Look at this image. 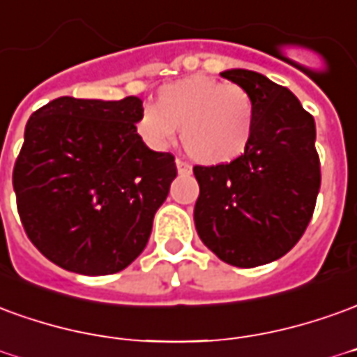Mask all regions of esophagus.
<instances>
[{
  "label": "esophagus",
  "mask_w": 357,
  "mask_h": 357,
  "mask_svg": "<svg viewBox=\"0 0 357 357\" xmlns=\"http://www.w3.org/2000/svg\"><path fill=\"white\" fill-rule=\"evenodd\" d=\"M176 166H178V172L179 174H189V172H191V166H189V164H187V162H183V160H176Z\"/></svg>",
  "instance_id": "1"
}]
</instances>
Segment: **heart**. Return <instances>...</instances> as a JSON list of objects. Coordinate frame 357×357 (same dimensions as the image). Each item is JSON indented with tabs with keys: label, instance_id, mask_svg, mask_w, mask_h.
I'll list each match as a JSON object with an SVG mask.
<instances>
[{
	"label": "heart",
	"instance_id": "b5f03b06",
	"mask_svg": "<svg viewBox=\"0 0 357 357\" xmlns=\"http://www.w3.org/2000/svg\"><path fill=\"white\" fill-rule=\"evenodd\" d=\"M178 129L187 154L216 166L248 151L255 129V100L239 84L195 75L158 91L154 108L144 109L137 133L154 151L168 149Z\"/></svg>",
	"mask_w": 357,
	"mask_h": 357
}]
</instances>
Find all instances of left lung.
Returning a JSON list of instances; mask_svg holds the SVG:
<instances>
[{"label":"left lung","instance_id":"obj_1","mask_svg":"<svg viewBox=\"0 0 357 357\" xmlns=\"http://www.w3.org/2000/svg\"><path fill=\"white\" fill-rule=\"evenodd\" d=\"M224 79L255 100V129L236 160L195 166V228L228 265L253 268L290 251L307 228L321 187L315 119L286 86L248 69Z\"/></svg>","mask_w":357,"mask_h":357}]
</instances>
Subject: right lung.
<instances>
[{
  "instance_id": "add662e5",
  "label": "right lung",
  "mask_w": 357,
  "mask_h": 357,
  "mask_svg": "<svg viewBox=\"0 0 357 357\" xmlns=\"http://www.w3.org/2000/svg\"><path fill=\"white\" fill-rule=\"evenodd\" d=\"M143 100L61 96L24 127L13 189L22 228L42 255L71 273L102 276L143 253L176 158L137 133Z\"/></svg>"
}]
</instances>
